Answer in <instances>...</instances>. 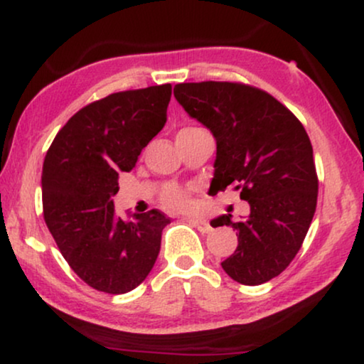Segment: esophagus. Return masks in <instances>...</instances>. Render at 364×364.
Returning <instances> with one entry per match:
<instances>
[{
	"mask_svg": "<svg viewBox=\"0 0 364 364\" xmlns=\"http://www.w3.org/2000/svg\"><path fill=\"white\" fill-rule=\"evenodd\" d=\"M188 222H191L193 227H197V230L202 233H208L212 230L210 223H208L207 220H202V218H188Z\"/></svg>",
	"mask_w": 364,
	"mask_h": 364,
	"instance_id": "34e87169",
	"label": "esophagus"
}]
</instances>
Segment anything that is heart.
I'll return each instance as SVG.
<instances>
[{"mask_svg": "<svg viewBox=\"0 0 364 364\" xmlns=\"http://www.w3.org/2000/svg\"><path fill=\"white\" fill-rule=\"evenodd\" d=\"M193 131H198V129H193V127L182 129L178 134H187V132H193ZM164 202H166V205L171 208H186L188 205V197L181 187H168L166 193H164Z\"/></svg>", "mask_w": 364, "mask_h": 364, "instance_id": "1", "label": "heart"}]
</instances>
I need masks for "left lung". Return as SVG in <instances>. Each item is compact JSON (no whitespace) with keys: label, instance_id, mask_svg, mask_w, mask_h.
I'll return each instance as SVG.
<instances>
[{"label":"left lung","instance_id":"obj_1","mask_svg":"<svg viewBox=\"0 0 364 364\" xmlns=\"http://www.w3.org/2000/svg\"><path fill=\"white\" fill-rule=\"evenodd\" d=\"M173 96L217 144L210 192L235 186L248 215L213 218L237 230L238 245L222 268L242 285L280 275L300 250L315 215L318 178L310 137L275 97L238 82H183Z\"/></svg>","mask_w":364,"mask_h":364}]
</instances>
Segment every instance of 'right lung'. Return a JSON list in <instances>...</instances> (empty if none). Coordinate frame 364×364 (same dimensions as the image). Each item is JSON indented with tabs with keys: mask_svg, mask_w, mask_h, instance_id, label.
Masks as SVG:
<instances>
[{
	"mask_svg": "<svg viewBox=\"0 0 364 364\" xmlns=\"http://www.w3.org/2000/svg\"><path fill=\"white\" fill-rule=\"evenodd\" d=\"M172 86L116 92L69 119L43 164L44 220L76 275L99 291L122 295L146 280L171 218L162 212L116 215L117 177L167 122Z\"/></svg>",
	"mask_w": 364,
	"mask_h": 364,
	"instance_id": "right-lung-1",
	"label": "right lung"
}]
</instances>
